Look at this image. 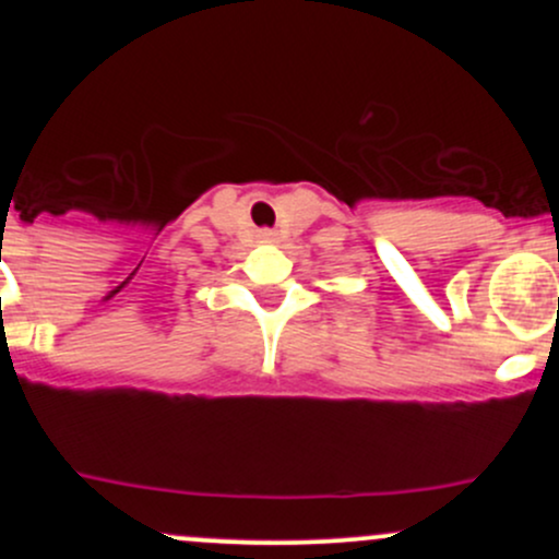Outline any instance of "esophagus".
Returning a JSON list of instances; mask_svg holds the SVG:
<instances>
[{"label": "esophagus", "mask_w": 559, "mask_h": 559, "mask_svg": "<svg viewBox=\"0 0 559 559\" xmlns=\"http://www.w3.org/2000/svg\"><path fill=\"white\" fill-rule=\"evenodd\" d=\"M259 240H264V243H275V233L273 229H259Z\"/></svg>", "instance_id": "obj_1"}]
</instances>
